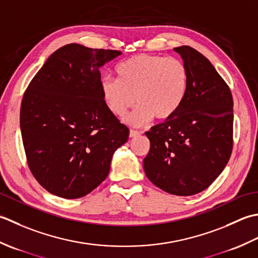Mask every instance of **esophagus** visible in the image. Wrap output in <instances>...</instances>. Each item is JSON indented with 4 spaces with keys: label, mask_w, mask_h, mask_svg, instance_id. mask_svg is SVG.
Segmentation results:
<instances>
[{
    "label": "esophagus",
    "mask_w": 258,
    "mask_h": 258,
    "mask_svg": "<svg viewBox=\"0 0 258 258\" xmlns=\"http://www.w3.org/2000/svg\"><path fill=\"white\" fill-rule=\"evenodd\" d=\"M139 135H140L139 131L133 130V129H131V130H130V133H129V137H130V138H135V137H138Z\"/></svg>",
    "instance_id": "1"
}]
</instances>
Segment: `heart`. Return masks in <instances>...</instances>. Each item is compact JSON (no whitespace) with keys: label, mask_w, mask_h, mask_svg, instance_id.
Returning a JSON list of instances; mask_svg holds the SVG:
<instances>
[{"label":"heart","mask_w":258,"mask_h":258,"mask_svg":"<svg viewBox=\"0 0 258 258\" xmlns=\"http://www.w3.org/2000/svg\"><path fill=\"white\" fill-rule=\"evenodd\" d=\"M118 80L104 77L101 93L104 103L115 117H123L138 106L127 118L134 125H143L155 117L170 118L185 99L188 89V70L177 57L137 54L115 68Z\"/></svg>","instance_id":"1"}]
</instances>
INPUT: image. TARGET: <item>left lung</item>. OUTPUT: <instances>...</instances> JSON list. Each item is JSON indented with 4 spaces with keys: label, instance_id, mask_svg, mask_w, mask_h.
<instances>
[{
    "label": "left lung",
    "instance_id": "1",
    "mask_svg": "<svg viewBox=\"0 0 258 258\" xmlns=\"http://www.w3.org/2000/svg\"><path fill=\"white\" fill-rule=\"evenodd\" d=\"M188 70V89L179 109L146 136L148 179L166 192L191 196L208 188L233 150V96L206 56L191 46L173 49Z\"/></svg>",
    "mask_w": 258,
    "mask_h": 258
}]
</instances>
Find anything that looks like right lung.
<instances>
[{"label": "right lung", "mask_w": 258, "mask_h": 258, "mask_svg": "<svg viewBox=\"0 0 258 258\" xmlns=\"http://www.w3.org/2000/svg\"><path fill=\"white\" fill-rule=\"evenodd\" d=\"M121 54L78 43L53 52L29 83L20 125L31 172L45 190L86 196L106 179L129 129L104 103L99 68Z\"/></svg>", "instance_id": "right-lung-1"}]
</instances>
